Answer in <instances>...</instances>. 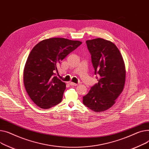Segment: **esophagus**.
Masks as SVG:
<instances>
[{"label": "esophagus", "mask_w": 149, "mask_h": 149, "mask_svg": "<svg viewBox=\"0 0 149 149\" xmlns=\"http://www.w3.org/2000/svg\"><path fill=\"white\" fill-rule=\"evenodd\" d=\"M69 84L70 85H72V86H76V85H78L77 84H76V83H74V82H70V83H69Z\"/></svg>", "instance_id": "34e87169"}]
</instances>
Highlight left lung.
Here are the masks:
<instances>
[{
  "label": "left lung",
  "mask_w": 149,
  "mask_h": 149,
  "mask_svg": "<svg viewBox=\"0 0 149 149\" xmlns=\"http://www.w3.org/2000/svg\"><path fill=\"white\" fill-rule=\"evenodd\" d=\"M95 74L100 75L98 83L83 97L85 105L94 112L105 111L112 107L123 91L126 68L120 50L112 42L103 38L87 40Z\"/></svg>",
  "instance_id": "obj_1"
}]
</instances>
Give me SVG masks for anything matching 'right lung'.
<instances>
[{
    "instance_id": "1",
    "label": "right lung",
    "mask_w": 149,
    "mask_h": 149,
    "mask_svg": "<svg viewBox=\"0 0 149 149\" xmlns=\"http://www.w3.org/2000/svg\"><path fill=\"white\" fill-rule=\"evenodd\" d=\"M81 41L64 38L44 40L32 49L25 64L23 82L25 89L33 103L42 109H49L63 99L65 83L54 72L56 65Z\"/></svg>"
}]
</instances>
